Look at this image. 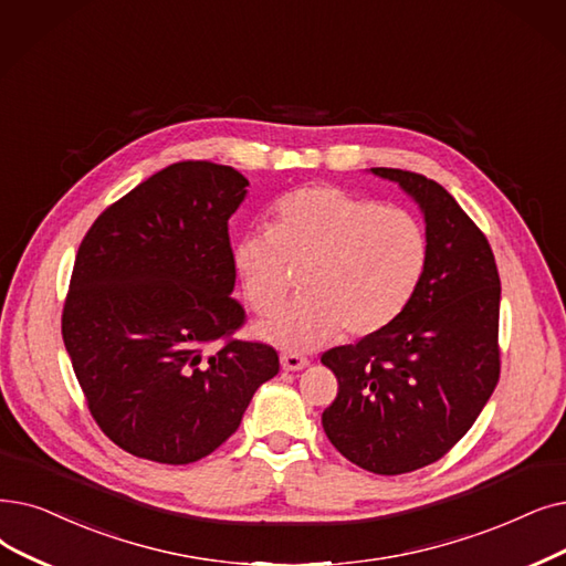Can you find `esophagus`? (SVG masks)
<instances>
[{
  "label": "esophagus",
  "instance_id": "esophagus-1",
  "mask_svg": "<svg viewBox=\"0 0 566 566\" xmlns=\"http://www.w3.org/2000/svg\"><path fill=\"white\" fill-rule=\"evenodd\" d=\"M280 363H282V367L286 373H298V370H305V367L310 365V360L305 358V356H301V354H282L280 356Z\"/></svg>",
  "mask_w": 566,
  "mask_h": 566
}]
</instances>
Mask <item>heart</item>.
Masks as SVG:
<instances>
[{
  "mask_svg": "<svg viewBox=\"0 0 566 566\" xmlns=\"http://www.w3.org/2000/svg\"><path fill=\"white\" fill-rule=\"evenodd\" d=\"M244 293L261 314L275 312L301 273L305 296L259 326L289 352H312L339 331L367 337L405 312L428 263V235L419 217L384 208L339 187L286 193L273 227L235 242Z\"/></svg>",
  "mask_w": 566,
  "mask_h": 566,
  "instance_id": "heart-1",
  "label": "heart"
}]
</instances>
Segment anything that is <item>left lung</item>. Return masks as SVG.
<instances>
[{
	"label": "left lung",
	"mask_w": 566,
	"mask_h": 566,
	"mask_svg": "<svg viewBox=\"0 0 566 566\" xmlns=\"http://www.w3.org/2000/svg\"><path fill=\"white\" fill-rule=\"evenodd\" d=\"M370 170L419 203L428 263L396 322L322 356L339 384L322 423L344 458L396 476L449 453L493 396L502 286L485 235L444 187L411 170Z\"/></svg>",
	"instance_id": "1"
}]
</instances>
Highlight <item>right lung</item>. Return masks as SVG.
Wrapping results in <instances>:
<instances>
[{"label":"right lung","instance_id":"obj_1","mask_svg":"<svg viewBox=\"0 0 566 566\" xmlns=\"http://www.w3.org/2000/svg\"><path fill=\"white\" fill-rule=\"evenodd\" d=\"M248 185L231 166L170 164L106 208L81 242L64 347L94 421L136 458L210 455L280 373L270 344L231 339L244 310L231 298L229 219Z\"/></svg>","mask_w":566,"mask_h":566}]
</instances>
